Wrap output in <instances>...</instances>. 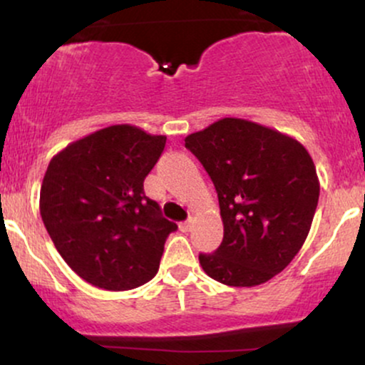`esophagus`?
Segmentation results:
<instances>
[{
    "label": "esophagus",
    "instance_id": "34e87169",
    "mask_svg": "<svg viewBox=\"0 0 365 365\" xmlns=\"http://www.w3.org/2000/svg\"><path fill=\"white\" fill-rule=\"evenodd\" d=\"M192 225H194V221H192V220L182 221V223H180V230H182V232H190Z\"/></svg>",
    "mask_w": 365,
    "mask_h": 365
}]
</instances>
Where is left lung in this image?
Returning a JSON list of instances; mask_svg holds the SVG:
<instances>
[{
  "instance_id": "obj_1",
  "label": "left lung",
  "mask_w": 365,
  "mask_h": 365,
  "mask_svg": "<svg viewBox=\"0 0 365 365\" xmlns=\"http://www.w3.org/2000/svg\"><path fill=\"white\" fill-rule=\"evenodd\" d=\"M220 200L223 242L200 254L207 276L228 287H257L302 249L319 200L307 149L290 135L242 118H221L185 137Z\"/></svg>"
}]
</instances>
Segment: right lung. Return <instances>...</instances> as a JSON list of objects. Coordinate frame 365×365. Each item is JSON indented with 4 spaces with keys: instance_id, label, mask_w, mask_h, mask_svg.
I'll return each mask as SVG.
<instances>
[{
    "instance_id": "right-lung-1",
    "label": "right lung",
    "mask_w": 365,
    "mask_h": 365,
    "mask_svg": "<svg viewBox=\"0 0 365 365\" xmlns=\"http://www.w3.org/2000/svg\"><path fill=\"white\" fill-rule=\"evenodd\" d=\"M165 135L111 125L66 145L41 185L44 226L65 262L87 283L132 290L154 278L165 242L177 230L144 194Z\"/></svg>"
}]
</instances>
